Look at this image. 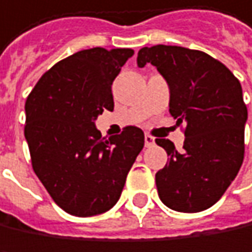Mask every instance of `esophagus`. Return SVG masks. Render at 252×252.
I'll return each instance as SVG.
<instances>
[{"label":"esophagus","instance_id":"1","mask_svg":"<svg viewBox=\"0 0 252 252\" xmlns=\"http://www.w3.org/2000/svg\"><path fill=\"white\" fill-rule=\"evenodd\" d=\"M154 142H156V139L151 136V135H145V147H153L154 145Z\"/></svg>","mask_w":252,"mask_h":252}]
</instances>
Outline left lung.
<instances>
[{
  "label": "left lung",
  "instance_id": "8db88e82",
  "mask_svg": "<svg viewBox=\"0 0 252 252\" xmlns=\"http://www.w3.org/2000/svg\"><path fill=\"white\" fill-rule=\"evenodd\" d=\"M138 67L151 63L170 91L169 111L187 123L184 151L169 139H156L169 156L156 175L158 196L181 213L214 205L236 178L244 161L248 119L242 88L233 73L211 56L173 45L144 47Z\"/></svg>",
  "mask_w": 252,
  "mask_h": 252
}]
</instances>
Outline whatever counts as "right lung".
<instances>
[{"label":"right lung","mask_w":252,"mask_h":252,"mask_svg":"<svg viewBox=\"0 0 252 252\" xmlns=\"http://www.w3.org/2000/svg\"><path fill=\"white\" fill-rule=\"evenodd\" d=\"M130 48H91L54 64L25 105V138L32 167L54 202L79 217L108 211L144 148V132L127 126L102 138L95 120L113 110V80Z\"/></svg>","instance_id":"right-lung-1"}]
</instances>
